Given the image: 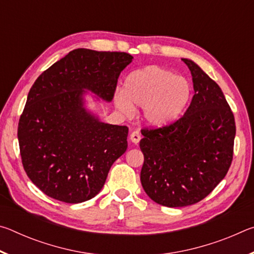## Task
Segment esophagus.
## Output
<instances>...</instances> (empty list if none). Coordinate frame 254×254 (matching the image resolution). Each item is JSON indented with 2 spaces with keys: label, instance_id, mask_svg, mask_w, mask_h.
Wrapping results in <instances>:
<instances>
[{
  "label": "esophagus",
  "instance_id": "obj_1",
  "mask_svg": "<svg viewBox=\"0 0 254 254\" xmlns=\"http://www.w3.org/2000/svg\"><path fill=\"white\" fill-rule=\"evenodd\" d=\"M130 140L133 143H139L141 140V134L139 131H133L130 134Z\"/></svg>",
  "mask_w": 254,
  "mask_h": 254
}]
</instances>
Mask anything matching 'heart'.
<instances>
[{"instance_id": "obj_1", "label": "heart", "mask_w": 254, "mask_h": 254, "mask_svg": "<svg viewBox=\"0 0 254 254\" xmlns=\"http://www.w3.org/2000/svg\"><path fill=\"white\" fill-rule=\"evenodd\" d=\"M190 97L191 86L186 78L151 65L127 77L124 91L115 94V104L126 114L132 113L133 105L143 107L150 126L163 127L180 118Z\"/></svg>"}]
</instances>
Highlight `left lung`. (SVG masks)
Segmentation results:
<instances>
[{"instance_id": "1", "label": "left lung", "mask_w": 254, "mask_h": 254, "mask_svg": "<svg viewBox=\"0 0 254 254\" xmlns=\"http://www.w3.org/2000/svg\"><path fill=\"white\" fill-rule=\"evenodd\" d=\"M183 62L194 83L190 105L177 121L141 130V184L150 198L167 207L204 199L233 160L235 121L224 94L194 62Z\"/></svg>"}]
</instances>
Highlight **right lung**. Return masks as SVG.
<instances>
[{"label":"right lung","instance_id":"1","mask_svg":"<svg viewBox=\"0 0 254 254\" xmlns=\"http://www.w3.org/2000/svg\"><path fill=\"white\" fill-rule=\"evenodd\" d=\"M132 56L75 49L34 81L21 114L18 139L30 180L47 196L83 203L101 191L114 161L127 151V127L85 110L84 89L112 101Z\"/></svg>","mask_w":254,"mask_h":254}]
</instances>
